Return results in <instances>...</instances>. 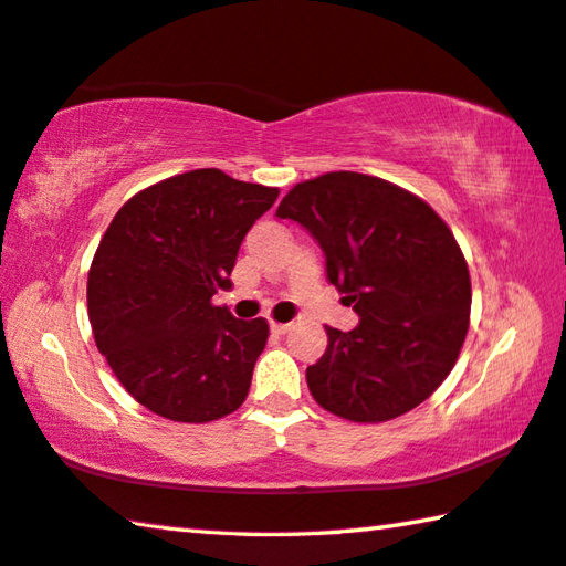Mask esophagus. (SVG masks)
<instances>
[{
	"mask_svg": "<svg viewBox=\"0 0 566 566\" xmlns=\"http://www.w3.org/2000/svg\"><path fill=\"white\" fill-rule=\"evenodd\" d=\"M270 327H272V332H274V334H284V332H290L292 324H286V322H272Z\"/></svg>",
	"mask_w": 566,
	"mask_h": 566,
	"instance_id": "34e87169",
	"label": "esophagus"
}]
</instances>
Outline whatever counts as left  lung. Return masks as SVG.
<instances>
[{
  "instance_id": "1",
  "label": "left lung",
  "mask_w": 566,
  "mask_h": 566,
  "mask_svg": "<svg viewBox=\"0 0 566 566\" xmlns=\"http://www.w3.org/2000/svg\"><path fill=\"white\" fill-rule=\"evenodd\" d=\"M276 217L294 219L327 254L329 282L359 327H327L306 367L314 401L347 421L379 424L432 397L469 329L472 280L452 229L424 199L359 171L294 185Z\"/></svg>"
}]
</instances>
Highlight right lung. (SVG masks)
Returning <instances> with one entry per match:
<instances>
[{
	"label": "right lung",
	"mask_w": 566,
	"mask_h": 566,
	"mask_svg": "<svg viewBox=\"0 0 566 566\" xmlns=\"http://www.w3.org/2000/svg\"><path fill=\"white\" fill-rule=\"evenodd\" d=\"M280 189L222 169L161 179L122 205L94 252L87 312L97 349L155 415L207 424L247 399L270 324L242 322L229 290L239 247Z\"/></svg>",
	"instance_id": "add662e5"
}]
</instances>
